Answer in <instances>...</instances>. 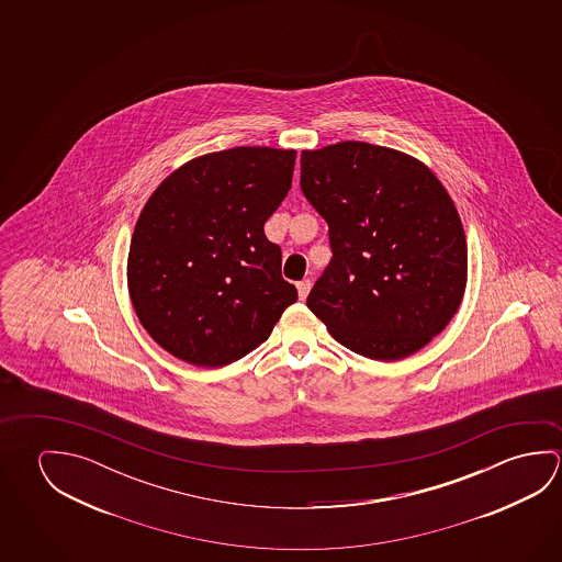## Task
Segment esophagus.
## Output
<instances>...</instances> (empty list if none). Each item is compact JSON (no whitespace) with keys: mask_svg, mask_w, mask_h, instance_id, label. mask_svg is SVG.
<instances>
[{"mask_svg":"<svg viewBox=\"0 0 562 562\" xmlns=\"http://www.w3.org/2000/svg\"><path fill=\"white\" fill-rule=\"evenodd\" d=\"M310 290H312V280H310V278H305L302 282H297V294H300V300H305L307 294H310Z\"/></svg>","mask_w":562,"mask_h":562,"instance_id":"1","label":"esophagus"}]
</instances>
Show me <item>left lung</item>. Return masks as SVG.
<instances>
[{"instance_id": "1", "label": "left lung", "mask_w": 562, "mask_h": 562, "mask_svg": "<svg viewBox=\"0 0 562 562\" xmlns=\"http://www.w3.org/2000/svg\"><path fill=\"white\" fill-rule=\"evenodd\" d=\"M300 188L329 225L333 257L307 307L367 359L414 355L459 310L467 239L427 166L359 140L302 153Z\"/></svg>"}]
</instances>
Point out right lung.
Masks as SVG:
<instances>
[{"label": "right lung", "mask_w": 562, "mask_h": 562, "mask_svg": "<svg viewBox=\"0 0 562 562\" xmlns=\"http://www.w3.org/2000/svg\"><path fill=\"white\" fill-rule=\"evenodd\" d=\"M295 150L237 147L193 158L148 198L131 239L133 307L162 349L217 369L268 339L297 300L265 235Z\"/></svg>", "instance_id": "1"}]
</instances>
